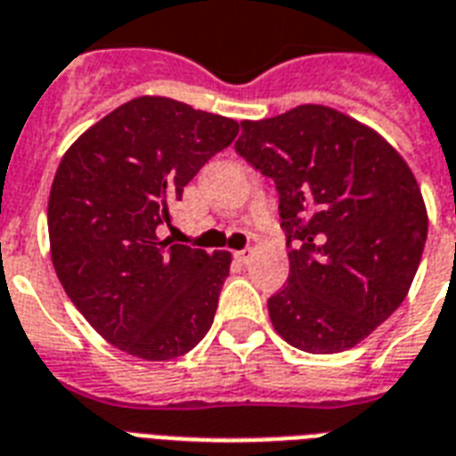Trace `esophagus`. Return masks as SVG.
Instances as JSON below:
<instances>
[{
    "label": "esophagus",
    "mask_w": 456,
    "mask_h": 456,
    "mask_svg": "<svg viewBox=\"0 0 456 456\" xmlns=\"http://www.w3.org/2000/svg\"><path fill=\"white\" fill-rule=\"evenodd\" d=\"M249 256H252V247H245V249H238V252H235V259H238L240 264H247Z\"/></svg>",
    "instance_id": "1"
}]
</instances>
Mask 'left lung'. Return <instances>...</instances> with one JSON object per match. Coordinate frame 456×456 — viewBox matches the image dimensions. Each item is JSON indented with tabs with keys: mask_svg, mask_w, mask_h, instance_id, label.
<instances>
[{
	"mask_svg": "<svg viewBox=\"0 0 456 456\" xmlns=\"http://www.w3.org/2000/svg\"><path fill=\"white\" fill-rule=\"evenodd\" d=\"M240 126L235 150L276 183L292 245L271 323L312 354L354 347L404 302L421 261L428 214L414 173L386 137L323 104Z\"/></svg>",
	"mask_w": 456,
	"mask_h": 456,
	"instance_id": "8db88e82",
	"label": "left lung"
}]
</instances>
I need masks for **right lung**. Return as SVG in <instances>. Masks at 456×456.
Returning <instances> with one entry per match:
<instances>
[{"label": "right lung", "instance_id": "1", "mask_svg": "<svg viewBox=\"0 0 456 456\" xmlns=\"http://www.w3.org/2000/svg\"><path fill=\"white\" fill-rule=\"evenodd\" d=\"M238 121L168 97H135L63 154L47 204L63 290L114 347L166 362L209 333L231 252L171 245L157 228Z\"/></svg>", "mask_w": 456, "mask_h": 456}]
</instances>
